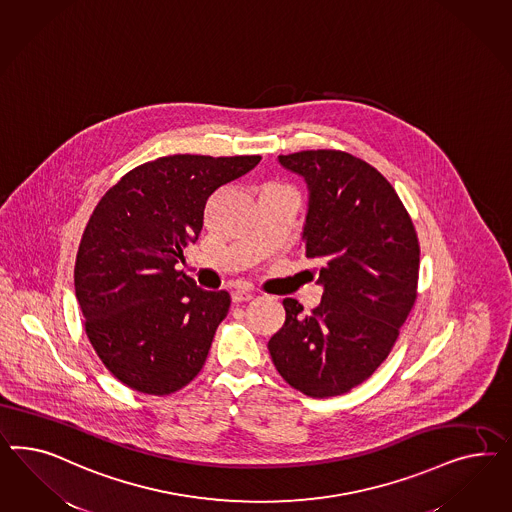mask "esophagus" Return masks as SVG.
Returning a JSON list of instances; mask_svg holds the SVG:
<instances>
[{
  "label": "esophagus",
  "instance_id": "1",
  "mask_svg": "<svg viewBox=\"0 0 512 512\" xmlns=\"http://www.w3.org/2000/svg\"><path fill=\"white\" fill-rule=\"evenodd\" d=\"M231 296H233L234 304H240V302H248V300L253 298V295H251L249 291H246V289H234L233 293H231Z\"/></svg>",
  "mask_w": 512,
  "mask_h": 512
}]
</instances>
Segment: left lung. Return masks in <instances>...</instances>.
Masks as SVG:
<instances>
[{
    "label": "left lung",
    "instance_id": "1",
    "mask_svg": "<svg viewBox=\"0 0 512 512\" xmlns=\"http://www.w3.org/2000/svg\"><path fill=\"white\" fill-rule=\"evenodd\" d=\"M304 178V255L319 264L321 304L304 315L285 298V323L268 341L279 375L311 398L349 392L398 340L417 300L420 248L413 221L387 178L355 155H278Z\"/></svg>",
    "mask_w": 512,
    "mask_h": 512
}]
</instances>
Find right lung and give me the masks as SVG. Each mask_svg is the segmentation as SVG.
<instances>
[{
    "instance_id": "add662e5",
    "label": "right lung",
    "mask_w": 512,
    "mask_h": 512,
    "mask_svg": "<svg viewBox=\"0 0 512 512\" xmlns=\"http://www.w3.org/2000/svg\"><path fill=\"white\" fill-rule=\"evenodd\" d=\"M259 161L159 157L97 202L78 246L75 293L95 353L127 387L165 396L201 372L231 296L204 291L174 266L201 234L208 197Z\"/></svg>"
}]
</instances>
